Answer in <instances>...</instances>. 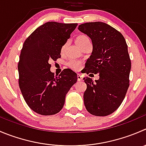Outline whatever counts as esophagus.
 <instances>
[{"instance_id": "esophagus-1", "label": "esophagus", "mask_w": 146, "mask_h": 146, "mask_svg": "<svg viewBox=\"0 0 146 146\" xmlns=\"http://www.w3.org/2000/svg\"><path fill=\"white\" fill-rule=\"evenodd\" d=\"M77 77H78V81H81V80H83V78H82L81 75L78 74Z\"/></svg>"}]
</instances>
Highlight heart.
<instances>
[{"mask_svg":"<svg viewBox=\"0 0 146 146\" xmlns=\"http://www.w3.org/2000/svg\"><path fill=\"white\" fill-rule=\"evenodd\" d=\"M88 40H89V38L86 36V35H80L76 38V43H77L80 47H81L82 45L84 44L86 42L88 41ZM68 66L70 68L73 69V70H78V69L80 68V66H81V63H80V61H78V60H71L68 63Z\"/></svg>","mask_w":146,"mask_h":146,"instance_id":"obj_1","label":"heart"}]
</instances>
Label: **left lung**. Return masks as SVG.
I'll use <instances>...</instances> for the list:
<instances>
[{"label":"left lung","mask_w":146,"mask_h":146,"mask_svg":"<svg viewBox=\"0 0 146 146\" xmlns=\"http://www.w3.org/2000/svg\"><path fill=\"white\" fill-rule=\"evenodd\" d=\"M78 28L91 39L93 44L85 73L99 75L95 82L90 78H83L87 86L84 105L92 115L106 116L121 106L129 87L131 63L128 46L123 35L105 23H86Z\"/></svg>","instance_id":"1"}]
</instances>
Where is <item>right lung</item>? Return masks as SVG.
Wrapping results in <instances>:
<instances>
[{"mask_svg":"<svg viewBox=\"0 0 146 146\" xmlns=\"http://www.w3.org/2000/svg\"><path fill=\"white\" fill-rule=\"evenodd\" d=\"M77 23L48 22L36 28L25 40L18 69L24 100L34 112L43 115L60 112L66 96L77 82V74L63 70L55 77L49 62L60 57V51Z\"/></svg>","mask_w":146,"mask_h":146,"instance_id":"right-lung-1","label":"right lung"}]
</instances>
